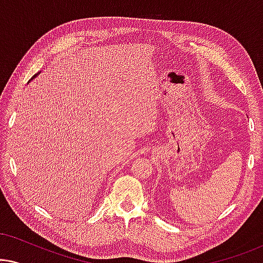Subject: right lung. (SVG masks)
Instances as JSON below:
<instances>
[{"instance_id":"obj_1","label":"right lung","mask_w":263,"mask_h":263,"mask_svg":"<svg viewBox=\"0 0 263 263\" xmlns=\"http://www.w3.org/2000/svg\"><path fill=\"white\" fill-rule=\"evenodd\" d=\"M35 77H37V74H35V75H34V77H33V78H35ZM33 78H32V79H33Z\"/></svg>"}]
</instances>
